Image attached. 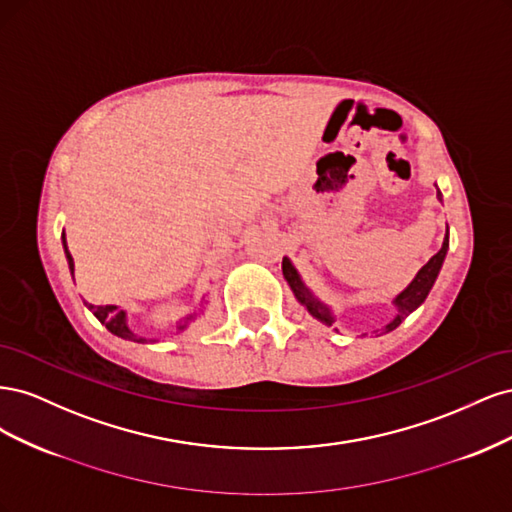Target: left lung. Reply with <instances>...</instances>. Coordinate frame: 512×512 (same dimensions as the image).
<instances>
[{
	"mask_svg": "<svg viewBox=\"0 0 512 512\" xmlns=\"http://www.w3.org/2000/svg\"><path fill=\"white\" fill-rule=\"evenodd\" d=\"M438 198L442 200L440 190H438ZM446 250H448V228H446V237H444V243H442V247H440V252L433 254V256L429 258L427 265L416 273L412 284L395 299L397 316H395V320H393L391 324H386L384 333H389V331L397 329L399 324H401V320H404L408 314H412L414 309L427 299V294H429L433 282H436V277H438V273H440V267H442L444 256H446ZM282 271H284L286 282L290 284V288H292V292H294V297H297V299L307 307V312L312 314L314 318L322 320L324 324H329V327H331V324L335 322V318L331 316L329 307L322 305V303L314 297V294L305 288V284L301 282V277H299L297 269H294V267L290 265L288 258H284V262H282Z\"/></svg>",
	"mask_w": 512,
	"mask_h": 512,
	"instance_id": "obj_1",
	"label": "left lung"
}]
</instances>
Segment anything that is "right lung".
Returning a JSON list of instances; mask_svg holds the SVG:
<instances>
[{
    "mask_svg": "<svg viewBox=\"0 0 512 512\" xmlns=\"http://www.w3.org/2000/svg\"><path fill=\"white\" fill-rule=\"evenodd\" d=\"M64 250H66V258H68L70 271L74 273V260H72L70 252H68L66 235H64ZM85 305L91 309V312H94V316H96L113 335L123 337V339H130V342H141V344L147 342V339L134 335V333L128 329V324H126V312H123V309H117L115 305H91V303H85ZM192 318H194V316H190L188 320H192ZM188 320H185V322H188ZM185 322L179 324V331L185 327Z\"/></svg>",
    "mask_w": 512,
    "mask_h": 512,
    "instance_id": "add662e5",
    "label": "right lung"
}]
</instances>
